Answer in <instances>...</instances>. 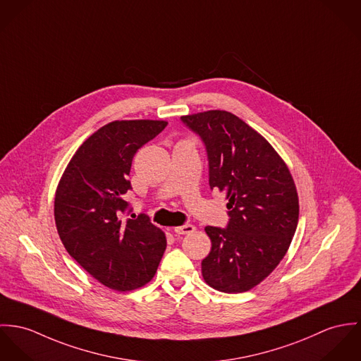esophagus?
<instances>
[{"instance_id":"obj_1","label":"esophagus","mask_w":361,"mask_h":361,"mask_svg":"<svg viewBox=\"0 0 361 361\" xmlns=\"http://www.w3.org/2000/svg\"><path fill=\"white\" fill-rule=\"evenodd\" d=\"M195 231V227L192 224H184V226H180V227H176L174 228V233L178 234V235H185V234H191Z\"/></svg>"}]
</instances>
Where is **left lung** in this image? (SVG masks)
<instances>
[{
  "label": "left lung",
  "mask_w": 361,
  "mask_h": 361,
  "mask_svg": "<svg viewBox=\"0 0 361 361\" xmlns=\"http://www.w3.org/2000/svg\"><path fill=\"white\" fill-rule=\"evenodd\" d=\"M202 138L209 185L226 194L227 228L207 226L203 280L226 293L246 292L280 264L299 220V198L286 163L270 142L227 111L181 116Z\"/></svg>",
  "instance_id": "1"
}]
</instances>
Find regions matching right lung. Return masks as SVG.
Here are the masks:
<instances>
[{"label": "right lung", "instance_id": "obj_1", "mask_svg": "<svg viewBox=\"0 0 361 361\" xmlns=\"http://www.w3.org/2000/svg\"><path fill=\"white\" fill-rule=\"evenodd\" d=\"M164 121H115L90 135L66 166L54 202L55 224L68 253L102 285L133 290L154 279L166 235L147 214L124 220V195L135 152Z\"/></svg>", "mask_w": 361, "mask_h": 361}]
</instances>
